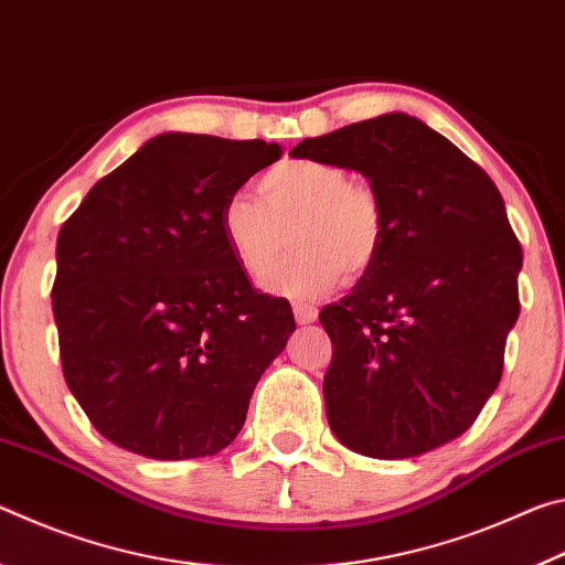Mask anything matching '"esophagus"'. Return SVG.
I'll return each mask as SVG.
<instances>
[{"label":"esophagus","mask_w":565,"mask_h":565,"mask_svg":"<svg viewBox=\"0 0 565 565\" xmlns=\"http://www.w3.org/2000/svg\"><path fill=\"white\" fill-rule=\"evenodd\" d=\"M319 317V311L313 309V306L309 303H294V319L296 323H301V327H306V323H313Z\"/></svg>","instance_id":"34e87169"}]
</instances>
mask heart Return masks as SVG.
I'll return each instance as SVG.
<instances>
[{
    "mask_svg": "<svg viewBox=\"0 0 565 565\" xmlns=\"http://www.w3.org/2000/svg\"><path fill=\"white\" fill-rule=\"evenodd\" d=\"M259 199L236 191L222 206V232L238 266L269 274L291 228L296 252L264 286L317 299L347 276L369 271L384 248L386 216L374 186L323 159H286L259 179Z\"/></svg>",
    "mask_w": 565,
    "mask_h": 565,
    "instance_id": "heart-1",
    "label": "heart"
}]
</instances>
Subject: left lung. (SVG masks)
I'll use <instances>...</instances> for the list:
<instances>
[{
    "label": "left lung",
    "mask_w": 565,
    "mask_h": 565,
    "mask_svg": "<svg viewBox=\"0 0 565 565\" xmlns=\"http://www.w3.org/2000/svg\"><path fill=\"white\" fill-rule=\"evenodd\" d=\"M294 159L353 169L384 204L379 259L321 309L331 431L396 461L461 436L499 386L523 252L486 171L404 111L303 139Z\"/></svg>",
    "instance_id": "8db88e82"
}]
</instances>
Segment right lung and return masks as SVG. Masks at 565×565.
<instances>
[{
  "label": "right lung",
  "mask_w": 565,
  "mask_h": 565,
  "mask_svg": "<svg viewBox=\"0 0 565 565\" xmlns=\"http://www.w3.org/2000/svg\"><path fill=\"white\" fill-rule=\"evenodd\" d=\"M281 157L262 139L167 131L84 196L56 238L66 386L111 444L157 461L214 456L296 329L222 232V206Z\"/></svg>",
  "instance_id": "add662e5"
}]
</instances>
